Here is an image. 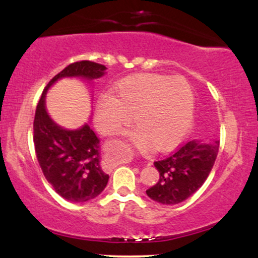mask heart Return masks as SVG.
Masks as SVG:
<instances>
[{
    "instance_id": "obj_1",
    "label": "heart",
    "mask_w": 258,
    "mask_h": 258,
    "mask_svg": "<svg viewBox=\"0 0 258 258\" xmlns=\"http://www.w3.org/2000/svg\"><path fill=\"white\" fill-rule=\"evenodd\" d=\"M111 94L99 97L94 123L103 135H117L126 125L137 126L130 138L143 152L172 149L191 128L195 96L182 79L160 74H139L121 80Z\"/></svg>"
}]
</instances>
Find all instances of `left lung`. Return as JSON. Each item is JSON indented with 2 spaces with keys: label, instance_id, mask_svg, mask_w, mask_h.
Listing matches in <instances>:
<instances>
[{
  "label": "left lung",
  "instance_id": "8db88e82",
  "mask_svg": "<svg viewBox=\"0 0 258 258\" xmlns=\"http://www.w3.org/2000/svg\"><path fill=\"white\" fill-rule=\"evenodd\" d=\"M218 148V139H193L168 158L154 162L160 178L148 189V197L164 205H176L188 199L209 177Z\"/></svg>",
  "mask_w": 258,
  "mask_h": 258
}]
</instances>
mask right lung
Instances as JSON below:
<instances>
[{
	"instance_id": "right-lung-1",
	"label": "right lung",
	"mask_w": 258,
	"mask_h": 258,
	"mask_svg": "<svg viewBox=\"0 0 258 258\" xmlns=\"http://www.w3.org/2000/svg\"><path fill=\"white\" fill-rule=\"evenodd\" d=\"M104 65L90 60L68 65L44 87L34 120L35 152L41 170L54 190L73 203L90 201L104 190L109 174L103 171L100 141L88 122L75 130L64 128L49 116L47 92L61 79L93 81L105 75Z\"/></svg>"
}]
</instances>
